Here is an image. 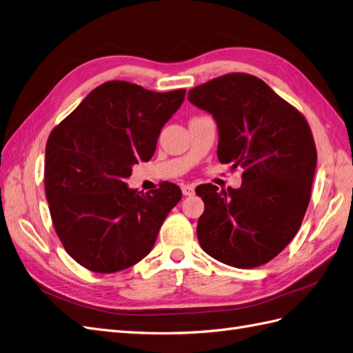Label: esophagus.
<instances>
[{
    "mask_svg": "<svg viewBox=\"0 0 353 353\" xmlns=\"http://www.w3.org/2000/svg\"><path fill=\"white\" fill-rule=\"evenodd\" d=\"M181 190H183V194L184 196H193L194 194V187L193 185H183L181 187Z\"/></svg>",
    "mask_w": 353,
    "mask_h": 353,
    "instance_id": "esophagus-1",
    "label": "esophagus"
}]
</instances>
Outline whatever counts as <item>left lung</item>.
Here are the masks:
<instances>
[{"label": "left lung", "instance_id": "8db88e82", "mask_svg": "<svg viewBox=\"0 0 353 353\" xmlns=\"http://www.w3.org/2000/svg\"><path fill=\"white\" fill-rule=\"evenodd\" d=\"M218 123V159L241 168V187L196 188L205 201L197 239L213 259L256 268L274 259L301 228L316 168L305 116L262 79L228 73L188 91Z\"/></svg>", "mask_w": 353, "mask_h": 353}]
</instances>
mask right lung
<instances>
[{"instance_id": "1", "label": "right lung", "mask_w": 353, "mask_h": 353, "mask_svg": "<svg viewBox=\"0 0 353 353\" xmlns=\"http://www.w3.org/2000/svg\"><path fill=\"white\" fill-rule=\"evenodd\" d=\"M184 97L185 90L154 92L109 81L51 131L44 172L51 219L63 248L83 268L117 272L153 249L183 193L172 183L138 193L125 178L135 163L152 159Z\"/></svg>"}]
</instances>
